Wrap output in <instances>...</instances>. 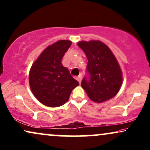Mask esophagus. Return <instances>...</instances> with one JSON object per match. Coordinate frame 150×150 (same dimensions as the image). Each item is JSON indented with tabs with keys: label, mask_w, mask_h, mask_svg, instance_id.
Listing matches in <instances>:
<instances>
[{
	"label": "esophagus",
	"mask_w": 150,
	"mask_h": 150,
	"mask_svg": "<svg viewBox=\"0 0 150 150\" xmlns=\"http://www.w3.org/2000/svg\"><path fill=\"white\" fill-rule=\"evenodd\" d=\"M76 79H77V81H79V83H80V84H81V81H82V76H79L76 78Z\"/></svg>",
	"instance_id": "34e87169"
}]
</instances>
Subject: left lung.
Here are the masks:
<instances>
[{
  "label": "left lung",
  "instance_id": "left-lung-1",
  "mask_svg": "<svg viewBox=\"0 0 150 150\" xmlns=\"http://www.w3.org/2000/svg\"><path fill=\"white\" fill-rule=\"evenodd\" d=\"M87 56L89 79L84 78L81 86L89 98L97 103L112 98L119 92L122 74L115 56L100 40L77 42Z\"/></svg>",
  "mask_w": 150,
  "mask_h": 150
}]
</instances>
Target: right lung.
Instances as JSON below:
<instances>
[{"instance_id":"obj_1","label":"right lung","mask_w":150,"mask_h":150,"mask_svg":"<svg viewBox=\"0 0 150 150\" xmlns=\"http://www.w3.org/2000/svg\"><path fill=\"white\" fill-rule=\"evenodd\" d=\"M71 45L69 40H60L47 47L30 70L31 90L39 102L50 108L60 107L69 100L71 91L79 85L62 58Z\"/></svg>"}]
</instances>
